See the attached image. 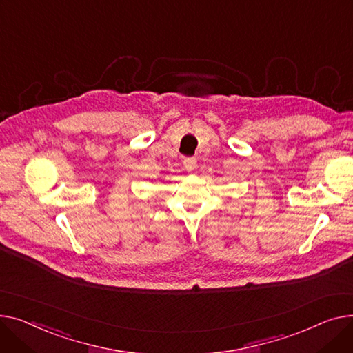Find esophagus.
Instances as JSON below:
<instances>
[{
    "mask_svg": "<svg viewBox=\"0 0 353 353\" xmlns=\"http://www.w3.org/2000/svg\"><path fill=\"white\" fill-rule=\"evenodd\" d=\"M183 168L188 172H192L196 168V159L195 158H185L183 159Z\"/></svg>",
    "mask_w": 353,
    "mask_h": 353,
    "instance_id": "obj_1",
    "label": "esophagus"
}]
</instances>
